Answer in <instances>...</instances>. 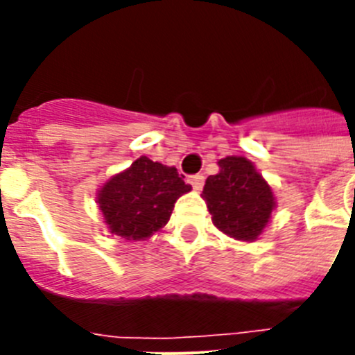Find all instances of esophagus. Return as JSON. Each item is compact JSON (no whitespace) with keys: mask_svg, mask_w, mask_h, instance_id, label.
<instances>
[{"mask_svg":"<svg viewBox=\"0 0 355 355\" xmlns=\"http://www.w3.org/2000/svg\"><path fill=\"white\" fill-rule=\"evenodd\" d=\"M188 181H190V184L193 187V190H202V187H205V175L202 174L190 175V178H188Z\"/></svg>","mask_w":355,"mask_h":355,"instance_id":"1","label":"esophagus"}]
</instances>
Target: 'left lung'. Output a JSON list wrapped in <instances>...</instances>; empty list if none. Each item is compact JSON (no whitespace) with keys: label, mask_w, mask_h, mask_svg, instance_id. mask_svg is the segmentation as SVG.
Returning <instances> with one entry per match:
<instances>
[{"label":"left lung","mask_w":355,"mask_h":355,"mask_svg":"<svg viewBox=\"0 0 355 355\" xmlns=\"http://www.w3.org/2000/svg\"><path fill=\"white\" fill-rule=\"evenodd\" d=\"M218 165L220 172L209 175L202 190L213 224L236 240H256L275 206L270 187L241 156H227Z\"/></svg>","instance_id":"8db88e82"}]
</instances>
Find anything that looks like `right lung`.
Instances as JSON below:
<instances>
[{
	"mask_svg": "<svg viewBox=\"0 0 355 355\" xmlns=\"http://www.w3.org/2000/svg\"><path fill=\"white\" fill-rule=\"evenodd\" d=\"M190 190L175 167L142 156L101 188L97 202L112 233L144 240L167 224L175 200Z\"/></svg>",
	"mask_w": 355,
	"mask_h": 355,
	"instance_id": "obj_1",
	"label": "right lung"
}]
</instances>
